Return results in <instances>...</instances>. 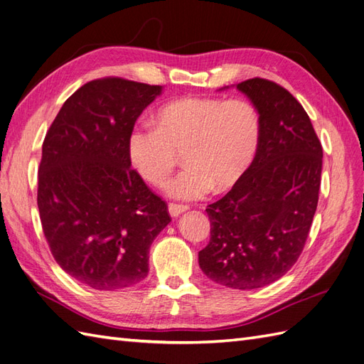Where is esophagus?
<instances>
[{
	"instance_id": "1",
	"label": "esophagus",
	"mask_w": 364,
	"mask_h": 364,
	"mask_svg": "<svg viewBox=\"0 0 364 364\" xmlns=\"http://www.w3.org/2000/svg\"><path fill=\"white\" fill-rule=\"evenodd\" d=\"M189 209L188 204H180V203H169V213L172 217H178L180 213L186 212Z\"/></svg>"
}]
</instances>
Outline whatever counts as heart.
Segmentation results:
<instances>
[{
	"instance_id": "obj_1",
	"label": "heart",
	"mask_w": 364,
	"mask_h": 364,
	"mask_svg": "<svg viewBox=\"0 0 364 364\" xmlns=\"http://www.w3.org/2000/svg\"><path fill=\"white\" fill-rule=\"evenodd\" d=\"M259 138L262 118L250 101L183 98L158 110L156 123L138 121L127 136V154L146 181L161 184L183 151L188 166L164 189L175 198L198 200L243 178Z\"/></svg>"
}]
</instances>
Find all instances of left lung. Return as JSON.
Returning <instances> with one entry per match:
<instances>
[{
  "label": "left lung",
  "instance_id": "obj_1",
  "mask_svg": "<svg viewBox=\"0 0 364 364\" xmlns=\"http://www.w3.org/2000/svg\"><path fill=\"white\" fill-rule=\"evenodd\" d=\"M237 89L258 109L262 138L243 178L208 206L210 240L198 263L212 282L249 291L277 282L301 255L318 204L323 147L283 86L250 78Z\"/></svg>",
  "mask_w": 364,
  "mask_h": 364
}]
</instances>
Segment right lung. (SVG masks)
<instances>
[{
	"instance_id": "right-lung-1",
	"label": "right lung",
	"mask_w": 364,
	"mask_h": 364,
	"mask_svg": "<svg viewBox=\"0 0 364 364\" xmlns=\"http://www.w3.org/2000/svg\"><path fill=\"white\" fill-rule=\"evenodd\" d=\"M160 93L118 77L89 81L44 138L36 201L46 241L64 272L98 291L144 279L149 247L171 223L127 154L130 129Z\"/></svg>"
}]
</instances>
